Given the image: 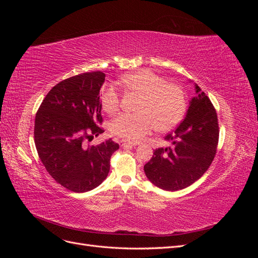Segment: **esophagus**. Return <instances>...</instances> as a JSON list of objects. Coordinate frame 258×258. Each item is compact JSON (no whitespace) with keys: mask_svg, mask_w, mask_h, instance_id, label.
Returning a JSON list of instances; mask_svg holds the SVG:
<instances>
[{"mask_svg":"<svg viewBox=\"0 0 258 258\" xmlns=\"http://www.w3.org/2000/svg\"><path fill=\"white\" fill-rule=\"evenodd\" d=\"M119 143H120V145H121V146H135V145H136L135 143L127 142V141H124V140H120Z\"/></svg>","mask_w":258,"mask_h":258,"instance_id":"obj_1","label":"esophagus"}]
</instances>
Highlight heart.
<instances>
[{"label":"heart","mask_w":258,"mask_h":258,"mask_svg":"<svg viewBox=\"0 0 258 258\" xmlns=\"http://www.w3.org/2000/svg\"><path fill=\"white\" fill-rule=\"evenodd\" d=\"M124 88L142 96L138 114L122 113L110 122L113 135L126 141L136 142L157 127L160 131L174 128L186 112L185 92L176 84L167 83L163 77L147 69L124 74L120 77ZM103 110L115 113L119 107L120 97L115 86L104 85L100 92Z\"/></svg>","instance_id":"heart-1"}]
</instances>
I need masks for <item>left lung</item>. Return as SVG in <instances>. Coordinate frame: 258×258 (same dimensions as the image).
<instances>
[{"label": "left lung", "instance_id": "1", "mask_svg": "<svg viewBox=\"0 0 258 258\" xmlns=\"http://www.w3.org/2000/svg\"><path fill=\"white\" fill-rule=\"evenodd\" d=\"M185 118L165 139L171 146L157 148L144 166L150 181L161 189L175 191L199 179L212 163L218 144L217 114L198 85Z\"/></svg>", "mask_w": 258, "mask_h": 258}]
</instances>
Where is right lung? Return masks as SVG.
I'll return each instance as SVG.
<instances>
[{"mask_svg":"<svg viewBox=\"0 0 258 258\" xmlns=\"http://www.w3.org/2000/svg\"><path fill=\"white\" fill-rule=\"evenodd\" d=\"M103 72H87L58 83L46 95L35 116L34 142L44 167L61 186L74 192L96 188L110 171L119 148L112 140L89 145L103 134L100 89Z\"/></svg>","mask_w":258,"mask_h":258,"instance_id":"1","label":"right lung"}]
</instances>
